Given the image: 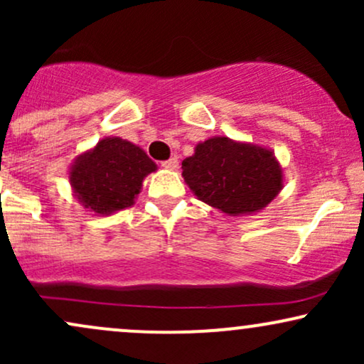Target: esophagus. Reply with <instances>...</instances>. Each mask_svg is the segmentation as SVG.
I'll return each instance as SVG.
<instances>
[{
	"mask_svg": "<svg viewBox=\"0 0 364 364\" xmlns=\"http://www.w3.org/2000/svg\"><path fill=\"white\" fill-rule=\"evenodd\" d=\"M162 168H166V169H171V171H176V169L179 168V162H178V159H176V157H171V159H168V161H164V162H162Z\"/></svg>",
	"mask_w": 364,
	"mask_h": 364,
	"instance_id": "34e87169",
	"label": "esophagus"
}]
</instances>
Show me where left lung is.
<instances>
[{
    "label": "left lung",
    "instance_id": "obj_1",
    "mask_svg": "<svg viewBox=\"0 0 364 364\" xmlns=\"http://www.w3.org/2000/svg\"><path fill=\"white\" fill-rule=\"evenodd\" d=\"M193 195L225 215H250L269 205L284 188L277 157L262 145L210 136L183 161Z\"/></svg>",
    "mask_w": 364,
    "mask_h": 364
}]
</instances>
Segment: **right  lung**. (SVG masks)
<instances>
[{"label": "right lung", "mask_w": 364, "mask_h": 364, "mask_svg": "<svg viewBox=\"0 0 364 364\" xmlns=\"http://www.w3.org/2000/svg\"><path fill=\"white\" fill-rule=\"evenodd\" d=\"M157 171L144 149L119 136H106L75 159L68 179L78 203L95 215L132 207L141 183Z\"/></svg>", "instance_id": "1"}]
</instances>
